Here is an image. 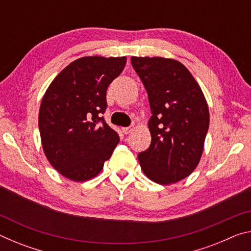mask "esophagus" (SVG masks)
Wrapping results in <instances>:
<instances>
[{"label": "esophagus", "mask_w": 251, "mask_h": 251, "mask_svg": "<svg viewBox=\"0 0 251 251\" xmlns=\"http://www.w3.org/2000/svg\"><path fill=\"white\" fill-rule=\"evenodd\" d=\"M134 130V127L133 126H129V127H124V128H123V133L124 134H130L131 131Z\"/></svg>", "instance_id": "34e87169"}]
</instances>
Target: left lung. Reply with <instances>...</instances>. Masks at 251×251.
Wrapping results in <instances>:
<instances>
[{
  "label": "left lung",
  "instance_id": "obj_1",
  "mask_svg": "<svg viewBox=\"0 0 251 251\" xmlns=\"http://www.w3.org/2000/svg\"><path fill=\"white\" fill-rule=\"evenodd\" d=\"M130 61L151 109V143L139 152L138 161L151 180L174 184L189 176L201 158L209 127L207 100L192 73L176 59L131 56Z\"/></svg>",
  "mask_w": 251,
  "mask_h": 251
}]
</instances>
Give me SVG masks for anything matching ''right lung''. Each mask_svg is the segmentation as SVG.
<instances>
[{
	"mask_svg": "<svg viewBox=\"0 0 251 251\" xmlns=\"http://www.w3.org/2000/svg\"><path fill=\"white\" fill-rule=\"evenodd\" d=\"M126 57L85 56L67 65L46 90L39 113L42 146L50 164L74 181L96 177L120 136L100 117L106 91Z\"/></svg>",
	"mask_w": 251,
	"mask_h": 251,
	"instance_id": "right-lung-1",
	"label": "right lung"
}]
</instances>
